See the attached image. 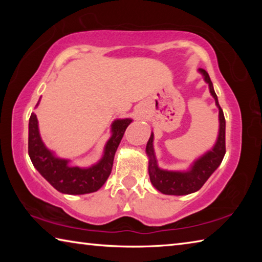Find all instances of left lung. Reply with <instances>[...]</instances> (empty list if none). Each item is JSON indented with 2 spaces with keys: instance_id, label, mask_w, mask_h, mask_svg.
<instances>
[{
  "instance_id": "left-lung-1",
  "label": "left lung",
  "mask_w": 262,
  "mask_h": 262,
  "mask_svg": "<svg viewBox=\"0 0 262 262\" xmlns=\"http://www.w3.org/2000/svg\"><path fill=\"white\" fill-rule=\"evenodd\" d=\"M205 82L209 86L210 95L215 99V104L219 108V121L220 129L217 140L214 147L208 150L202 156L190 164L188 170L184 171H171L164 170L158 166L156 155L154 150V133L151 132L150 139L145 148V152L149 158L148 171L150 181L154 187L159 192L166 195H187L196 192L205 185L208 178L214 173L217 167L221 165L225 155V119L223 111L219 104V99L215 94L214 86L210 81V77L205 69H199Z\"/></svg>"
}]
</instances>
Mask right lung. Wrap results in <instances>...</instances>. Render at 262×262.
Segmentation results:
<instances>
[{"label": "right lung", "instance_id": "add662e5", "mask_svg": "<svg viewBox=\"0 0 262 262\" xmlns=\"http://www.w3.org/2000/svg\"><path fill=\"white\" fill-rule=\"evenodd\" d=\"M39 105V101L37 106ZM133 120L117 119L111 125V137L106 142L104 154L98 162L89 167L70 165L69 159L57 157L43 143L34 113L29 120V156L39 173L56 190L70 195L97 192L111 174L113 159L126 128Z\"/></svg>", "mask_w": 262, "mask_h": 262}]
</instances>
